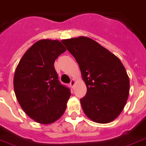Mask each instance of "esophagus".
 <instances>
[{
  "label": "esophagus",
  "mask_w": 146,
  "mask_h": 146,
  "mask_svg": "<svg viewBox=\"0 0 146 146\" xmlns=\"http://www.w3.org/2000/svg\"><path fill=\"white\" fill-rule=\"evenodd\" d=\"M75 84H76V80H74V79H72L70 82V86L72 87V88H73V87H74V85H75Z\"/></svg>",
  "instance_id": "1"
}]
</instances>
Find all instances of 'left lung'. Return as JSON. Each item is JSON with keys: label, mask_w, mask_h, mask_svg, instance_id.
Instances as JSON below:
<instances>
[{"label": "left lung", "mask_w": 146, "mask_h": 146, "mask_svg": "<svg viewBox=\"0 0 146 146\" xmlns=\"http://www.w3.org/2000/svg\"><path fill=\"white\" fill-rule=\"evenodd\" d=\"M79 64L87 87L80 100L88 118L97 123L112 122L128 100L130 80L120 59L108 50L85 36L62 41Z\"/></svg>", "instance_id": "8db88e82"}]
</instances>
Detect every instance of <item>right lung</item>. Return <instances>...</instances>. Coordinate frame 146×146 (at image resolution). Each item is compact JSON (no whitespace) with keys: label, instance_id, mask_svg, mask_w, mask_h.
Listing matches in <instances>:
<instances>
[{"label":"right lung","instance_id":"obj_1","mask_svg":"<svg viewBox=\"0 0 146 146\" xmlns=\"http://www.w3.org/2000/svg\"><path fill=\"white\" fill-rule=\"evenodd\" d=\"M66 51L58 40L42 39L28 49L15 71L13 86L18 103L28 117L48 125L64 113L69 88L58 80L54 62Z\"/></svg>","mask_w":146,"mask_h":146}]
</instances>
